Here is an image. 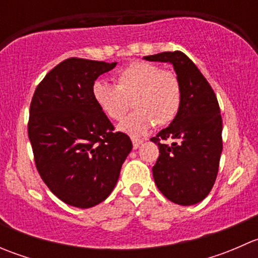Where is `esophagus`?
Returning <instances> with one entry per match:
<instances>
[{"instance_id":"obj_1","label":"esophagus","mask_w":258,"mask_h":258,"mask_svg":"<svg viewBox=\"0 0 258 258\" xmlns=\"http://www.w3.org/2000/svg\"><path fill=\"white\" fill-rule=\"evenodd\" d=\"M142 140H139V139H135V137H132V145H134V148H139L140 145L142 144Z\"/></svg>"}]
</instances>
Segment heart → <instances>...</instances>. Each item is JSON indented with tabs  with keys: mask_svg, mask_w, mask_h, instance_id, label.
<instances>
[{
	"mask_svg": "<svg viewBox=\"0 0 258 258\" xmlns=\"http://www.w3.org/2000/svg\"><path fill=\"white\" fill-rule=\"evenodd\" d=\"M92 97L101 112L112 121L126 116L132 101L136 111L119 124V130L140 137L155 124L166 126L177 117L182 86L175 72L150 62L135 61L117 72L116 86L96 81Z\"/></svg>",
	"mask_w": 258,
	"mask_h": 258,
	"instance_id": "1",
	"label": "heart"
}]
</instances>
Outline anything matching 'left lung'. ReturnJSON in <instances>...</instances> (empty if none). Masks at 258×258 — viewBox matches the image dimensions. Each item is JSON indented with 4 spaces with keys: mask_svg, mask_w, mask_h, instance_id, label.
<instances>
[{
    "mask_svg": "<svg viewBox=\"0 0 258 258\" xmlns=\"http://www.w3.org/2000/svg\"><path fill=\"white\" fill-rule=\"evenodd\" d=\"M145 59L172 63L182 86L177 117L151 139L160 150L153 178L166 199L182 206L195 205L210 194L220 166L222 117L217 97L183 52H161ZM168 139L171 144L164 142Z\"/></svg>",
    "mask_w": 258,
    "mask_h": 258,
    "instance_id": "8db88e82",
    "label": "left lung"
}]
</instances>
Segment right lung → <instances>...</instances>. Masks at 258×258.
Here are the masks:
<instances>
[{
	"label": "right lung",
	"mask_w": 258,
	"mask_h": 258,
	"mask_svg": "<svg viewBox=\"0 0 258 258\" xmlns=\"http://www.w3.org/2000/svg\"><path fill=\"white\" fill-rule=\"evenodd\" d=\"M117 62L71 57L38 83L30 106L28 139L41 178L64 204L90 209L105 201L132 142L92 97L100 75Z\"/></svg>",
	"instance_id": "right-lung-1"
}]
</instances>
